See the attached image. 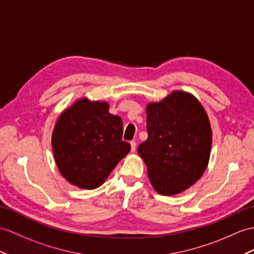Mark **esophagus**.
<instances>
[{
	"mask_svg": "<svg viewBox=\"0 0 254 254\" xmlns=\"http://www.w3.org/2000/svg\"><path fill=\"white\" fill-rule=\"evenodd\" d=\"M130 146H131V152L135 151V146H137V143H135V141H131L130 142Z\"/></svg>",
	"mask_w": 254,
	"mask_h": 254,
	"instance_id": "34e87169",
	"label": "esophagus"
}]
</instances>
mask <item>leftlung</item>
Masks as SVG:
<instances>
[{
    "mask_svg": "<svg viewBox=\"0 0 254 254\" xmlns=\"http://www.w3.org/2000/svg\"><path fill=\"white\" fill-rule=\"evenodd\" d=\"M146 129L138 154L158 194H180L199 180L210 159L212 130L198 99L174 90L162 101L147 103Z\"/></svg>",
    "mask_w": 254,
    "mask_h": 254,
    "instance_id": "8db88e82",
    "label": "left lung"
}]
</instances>
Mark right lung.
Here are the masks:
<instances>
[{
    "label": "right lung",
    "mask_w": 254,
    "mask_h": 254,
    "mask_svg": "<svg viewBox=\"0 0 254 254\" xmlns=\"http://www.w3.org/2000/svg\"><path fill=\"white\" fill-rule=\"evenodd\" d=\"M106 101L79 98L58 117L52 147L59 172L84 190H94L130 151L122 140L123 121L109 112Z\"/></svg>",
    "instance_id": "1"
}]
</instances>
